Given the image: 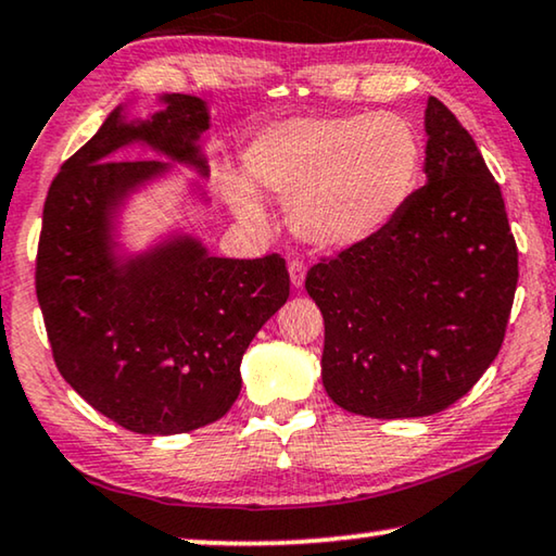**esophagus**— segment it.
<instances>
[{
	"label": "esophagus",
	"instance_id": "esophagus-1",
	"mask_svg": "<svg viewBox=\"0 0 556 556\" xmlns=\"http://www.w3.org/2000/svg\"><path fill=\"white\" fill-rule=\"evenodd\" d=\"M289 277H292V287L294 289H302L304 277H306V267H304L302 260L289 262Z\"/></svg>",
	"mask_w": 556,
	"mask_h": 556
}]
</instances>
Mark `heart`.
<instances>
[{
	"label": "heart",
	"instance_id": "obj_1",
	"mask_svg": "<svg viewBox=\"0 0 556 556\" xmlns=\"http://www.w3.org/2000/svg\"><path fill=\"white\" fill-rule=\"evenodd\" d=\"M244 167L262 192L292 202L304 242L346 250L379 235L417 192L421 144L392 114L296 117L262 129ZM227 194L244 222L267 219L250 181L229 174Z\"/></svg>",
	"mask_w": 556,
	"mask_h": 556
}]
</instances>
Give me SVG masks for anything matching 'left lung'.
Segmentation results:
<instances>
[{"label":"left lung","instance_id":"1","mask_svg":"<svg viewBox=\"0 0 556 556\" xmlns=\"http://www.w3.org/2000/svg\"><path fill=\"white\" fill-rule=\"evenodd\" d=\"M427 185L367 242L306 271L325 317L321 382L362 417H429L500 354L519 279L502 189L459 119L429 97Z\"/></svg>","mask_w":556,"mask_h":556}]
</instances>
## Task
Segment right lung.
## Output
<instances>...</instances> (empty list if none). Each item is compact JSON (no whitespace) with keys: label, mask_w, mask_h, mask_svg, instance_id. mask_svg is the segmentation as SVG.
Returning a JSON list of instances; mask_svg holds the SVG:
<instances>
[{"label":"right lung","mask_w":556,"mask_h":556,"mask_svg":"<svg viewBox=\"0 0 556 556\" xmlns=\"http://www.w3.org/2000/svg\"><path fill=\"white\" fill-rule=\"evenodd\" d=\"M167 110L124 122L122 106L62 164L49 187L37 250V300L56 369L81 400L137 434H181L225 417L242 389L247 346L289 296L279 254L212 256L172 237L119 256L114 217L169 164L114 160L144 142L206 174L199 97H162Z\"/></svg>","instance_id":"obj_1"}]
</instances>
